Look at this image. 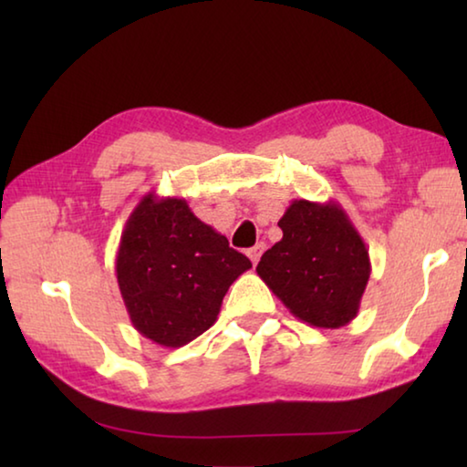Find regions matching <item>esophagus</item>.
Instances as JSON below:
<instances>
[{
    "label": "esophagus",
    "instance_id": "1",
    "mask_svg": "<svg viewBox=\"0 0 467 467\" xmlns=\"http://www.w3.org/2000/svg\"><path fill=\"white\" fill-rule=\"evenodd\" d=\"M265 251V243H257L255 247H251L249 251H247V255H249V259H251V264L253 265H257V262H259V257H262V253Z\"/></svg>",
    "mask_w": 467,
    "mask_h": 467
}]
</instances>
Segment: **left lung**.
Here are the masks:
<instances>
[{"label": "left lung", "mask_w": 467, "mask_h": 467, "mask_svg": "<svg viewBox=\"0 0 467 467\" xmlns=\"http://www.w3.org/2000/svg\"><path fill=\"white\" fill-rule=\"evenodd\" d=\"M278 226L282 241L262 255L259 278L303 323L321 329L348 326L360 309L370 259L342 205L295 200Z\"/></svg>", "instance_id": "obj_1"}]
</instances>
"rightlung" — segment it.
Returning a JSON list of instances; mask_svg holds the SVG:
<instances>
[{"mask_svg":"<svg viewBox=\"0 0 467 467\" xmlns=\"http://www.w3.org/2000/svg\"><path fill=\"white\" fill-rule=\"evenodd\" d=\"M249 267L185 200L154 192L133 208L115 259L133 327L164 348L185 346L214 326L228 288Z\"/></svg>","mask_w":467,"mask_h":467,"instance_id":"add662e5","label":"right lung"}]
</instances>
